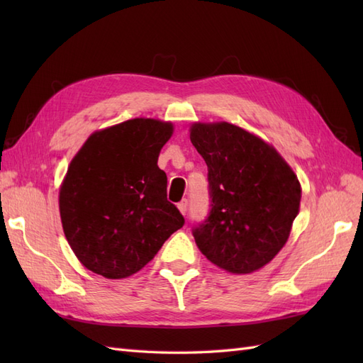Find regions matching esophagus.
Wrapping results in <instances>:
<instances>
[{"instance_id":"1","label":"esophagus","mask_w":363,"mask_h":363,"mask_svg":"<svg viewBox=\"0 0 363 363\" xmlns=\"http://www.w3.org/2000/svg\"><path fill=\"white\" fill-rule=\"evenodd\" d=\"M177 207H179V211H180L182 215H186V211H188V200H182L177 204Z\"/></svg>"}]
</instances>
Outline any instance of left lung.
<instances>
[{"mask_svg":"<svg viewBox=\"0 0 363 363\" xmlns=\"http://www.w3.org/2000/svg\"><path fill=\"white\" fill-rule=\"evenodd\" d=\"M192 145L208 168L212 208L194 230L196 247L232 274L255 272L288 242L301 184L280 152L225 121L194 123Z\"/></svg>","mask_w":363,"mask_h":363,"instance_id":"1","label":"left lung"}]
</instances>
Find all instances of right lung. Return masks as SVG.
Wrapping results in <instances>:
<instances>
[{
    "instance_id": "right-lung-1",
    "label": "right lung",
    "mask_w": 363,
    "mask_h": 363,
    "mask_svg": "<svg viewBox=\"0 0 363 363\" xmlns=\"http://www.w3.org/2000/svg\"><path fill=\"white\" fill-rule=\"evenodd\" d=\"M169 121L135 118L96 130L72 157L59 189L63 233L77 259L106 279L133 276L183 227L157 167Z\"/></svg>"
}]
</instances>
